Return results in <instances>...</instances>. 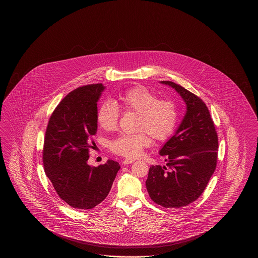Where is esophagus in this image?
<instances>
[{
	"label": "esophagus",
	"instance_id": "34e87169",
	"mask_svg": "<svg viewBox=\"0 0 258 258\" xmlns=\"http://www.w3.org/2000/svg\"><path fill=\"white\" fill-rule=\"evenodd\" d=\"M133 162H135V160H130V159H125V160H123V161H122V163H123V165H125V164H131V163H133Z\"/></svg>",
	"mask_w": 258,
	"mask_h": 258
}]
</instances>
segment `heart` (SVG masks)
<instances>
[{
	"label": "heart",
	"mask_w": 258,
	"mask_h": 258,
	"mask_svg": "<svg viewBox=\"0 0 258 258\" xmlns=\"http://www.w3.org/2000/svg\"><path fill=\"white\" fill-rule=\"evenodd\" d=\"M119 100L123 110L138 113L136 135H121L109 142L114 154L135 159L139 157L143 149L151 142V135L157 141H165L171 136L177 126L179 111L171 99H159V97L142 86L128 89ZM120 108L111 99L104 100L98 107L97 121L105 131H113L118 125Z\"/></svg>",
	"instance_id": "1"
}]
</instances>
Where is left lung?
<instances>
[{
    "label": "left lung",
    "instance_id": "8db88e82",
    "mask_svg": "<svg viewBox=\"0 0 258 258\" xmlns=\"http://www.w3.org/2000/svg\"><path fill=\"white\" fill-rule=\"evenodd\" d=\"M185 103V114L160 149L166 166L152 165L146 187L151 199L164 208H181L196 201L207 186L218 160V135L208 107L195 94L171 81Z\"/></svg>",
    "mask_w": 258,
    "mask_h": 258
}]
</instances>
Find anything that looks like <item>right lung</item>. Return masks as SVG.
Masks as SVG:
<instances>
[{"instance_id": "obj_1", "label": "right lung", "mask_w": 258, "mask_h": 258, "mask_svg": "<svg viewBox=\"0 0 258 258\" xmlns=\"http://www.w3.org/2000/svg\"><path fill=\"white\" fill-rule=\"evenodd\" d=\"M105 87H80L61 99L52 113L42 152L43 166L58 196L73 208H94L110 191L120 169L117 161L88 164L91 137L98 131V101Z\"/></svg>"}]
</instances>
